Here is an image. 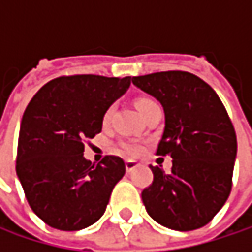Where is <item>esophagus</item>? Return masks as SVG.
<instances>
[{"instance_id": "obj_1", "label": "esophagus", "mask_w": 252, "mask_h": 252, "mask_svg": "<svg viewBox=\"0 0 252 252\" xmlns=\"http://www.w3.org/2000/svg\"><path fill=\"white\" fill-rule=\"evenodd\" d=\"M137 166H138V163H137V162H134V160H126V169L128 174H129V172H132Z\"/></svg>"}]
</instances>
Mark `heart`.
<instances>
[{
	"instance_id": "b5f03b06",
	"label": "heart",
	"mask_w": 252,
	"mask_h": 252,
	"mask_svg": "<svg viewBox=\"0 0 252 252\" xmlns=\"http://www.w3.org/2000/svg\"><path fill=\"white\" fill-rule=\"evenodd\" d=\"M155 100H152V99H149V97H140L137 102H135V106H137V109L140 111V114H143L144 112V109L149 106V105H152ZM112 112H114V108L111 106V108H108L106 111H105V114H103V124H108L109 121H111V117H112ZM121 149L126 152V155H129V156H137V155H140V152H141V146L138 144V143H134V141H126V143H123L121 144Z\"/></svg>"
}]
</instances>
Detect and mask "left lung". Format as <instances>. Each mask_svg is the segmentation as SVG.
<instances>
[{"mask_svg": "<svg viewBox=\"0 0 252 252\" xmlns=\"http://www.w3.org/2000/svg\"><path fill=\"white\" fill-rule=\"evenodd\" d=\"M165 111V129L156 155L172 158L171 172L150 166L153 182L141 198L150 218L174 230L207 225L232 189L236 134L216 92L187 71L132 77Z\"/></svg>", "mask_w": 252, "mask_h": 252, "instance_id": "1", "label": "left lung"}]
</instances>
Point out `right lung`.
Wrapping results in <instances>:
<instances>
[{
	"instance_id": "1",
	"label": "right lung",
	"mask_w": 252,
	"mask_h": 252,
	"mask_svg": "<svg viewBox=\"0 0 252 252\" xmlns=\"http://www.w3.org/2000/svg\"><path fill=\"white\" fill-rule=\"evenodd\" d=\"M131 77L63 76L46 83L27 105L19 134L16 172L36 216L60 230L97 222L126 174L118 156L94 165L84 144L102 131L105 111L126 92Z\"/></svg>"
}]
</instances>
